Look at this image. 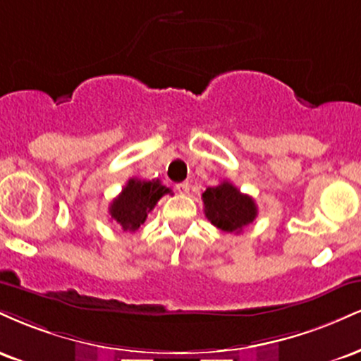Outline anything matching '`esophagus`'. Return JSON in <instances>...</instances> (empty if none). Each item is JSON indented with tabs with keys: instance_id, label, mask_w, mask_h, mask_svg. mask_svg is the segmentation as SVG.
<instances>
[{
	"instance_id": "esophagus-1",
	"label": "esophagus",
	"mask_w": 361,
	"mask_h": 361,
	"mask_svg": "<svg viewBox=\"0 0 361 361\" xmlns=\"http://www.w3.org/2000/svg\"><path fill=\"white\" fill-rule=\"evenodd\" d=\"M176 190H178V192H180V193H188L190 183H188V181H181V183L176 185Z\"/></svg>"
}]
</instances>
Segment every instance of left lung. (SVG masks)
I'll return each instance as SVG.
<instances>
[{
    "label": "left lung",
    "mask_w": 361,
    "mask_h": 361,
    "mask_svg": "<svg viewBox=\"0 0 361 361\" xmlns=\"http://www.w3.org/2000/svg\"><path fill=\"white\" fill-rule=\"evenodd\" d=\"M205 215L215 227L224 233L239 234L255 221L258 207L250 195H244L229 181L210 186L202 195Z\"/></svg>",
    "instance_id": "left-lung-1"
}]
</instances>
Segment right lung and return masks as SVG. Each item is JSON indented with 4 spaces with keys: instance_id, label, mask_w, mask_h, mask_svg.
<instances>
[{
    "instance_id": "add662e5",
    "label": "right lung",
    "mask_w": 361,
    "mask_h": 361,
    "mask_svg": "<svg viewBox=\"0 0 361 361\" xmlns=\"http://www.w3.org/2000/svg\"><path fill=\"white\" fill-rule=\"evenodd\" d=\"M166 193H171V190L161 185L159 180L144 181L130 178L122 193L110 204L111 221L120 224L123 231L135 233L146 222L147 214L154 209L159 198Z\"/></svg>"
}]
</instances>
